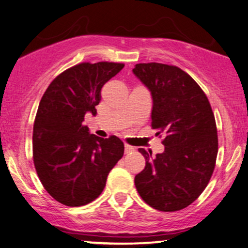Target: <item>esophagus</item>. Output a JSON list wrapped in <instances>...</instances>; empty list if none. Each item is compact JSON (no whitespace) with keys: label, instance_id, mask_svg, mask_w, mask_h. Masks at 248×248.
I'll return each instance as SVG.
<instances>
[{"label":"esophagus","instance_id":"esophagus-1","mask_svg":"<svg viewBox=\"0 0 248 248\" xmlns=\"http://www.w3.org/2000/svg\"><path fill=\"white\" fill-rule=\"evenodd\" d=\"M135 151V147L128 145V144H124V153H130Z\"/></svg>","mask_w":248,"mask_h":248}]
</instances>
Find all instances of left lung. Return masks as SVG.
<instances>
[{
	"mask_svg": "<svg viewBox=\"0 0 248 248\" xmlns=\"http://www.w3.org/2000/svg\"><path fill=\"white\" fill-rule=\"evenodd\" d=\"M133 73L150 90L151 126L164 134L165 151L139 149L145 168L135 186L147 205L176 212L192 203L207 186L215 168L218 142L207 96L189 74L173 65L136 64Z\"/></svg>",
	"mask_w": 248,
	"mask_h": 248,
	"instance_id": "1",
	"label": "left lung"
}]
</instances>
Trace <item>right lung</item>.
Returning <instances> with one entry per match:
<instances>
[{
  "instance_id": "obj_1",
  "label": "right lung",
  "mask_w": 248,
  "mask_h": 248,
  "mask_svg": "<svg viewBox=\"0 0 248 248\" xmlns=\"http://www.w3.org/2000/svg\"><path fill=\"white\" fill-rule=\"evenodd\" d=\"M124 66L81 62L59 74L41 98L33 128L34 166L46 192L62 205L95 200L124 155L120 139H101L82 124L87 112L97 113L103 86Z\"/></svg>"
}]
</instances>
